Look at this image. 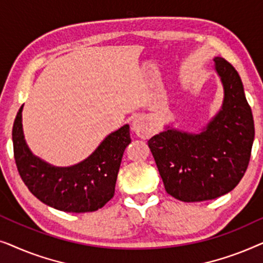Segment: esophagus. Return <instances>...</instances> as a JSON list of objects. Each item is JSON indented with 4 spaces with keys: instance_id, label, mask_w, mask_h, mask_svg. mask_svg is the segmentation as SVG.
Wrapping results in <instances>:
<instances>
[{
    "instance_id": "34e87169",
    "label": "esophagus",
    "mask_w": 263,
    "mask_h": 263,
    "mask_svg": "<svg viewBox=\"0 0 263 263\" xmlns=\"http://www.w3.org/2000/svg\"><path fill=\"white\" fill-rule=\"evenodd\" d=\"M132 129L133 132L135 133L139 138L146 139L149 138L151 134H152V130H151V127L147 123V121L142 117H136L132 122Z\"/></svg>"
}]
</instances>
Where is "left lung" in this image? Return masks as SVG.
<instances>
[{
	"label": "left lung",
	"mask_w": 263,
	"mask_h": 263,
	"mask_svg": "<svg viewBox=\"0 0 263 263\" xmlns=\"http://www.w3.org/2000/svg\"><path fill=\"white\" fill-rule=\"evenodd\" d=\"M214 63L225 96L213 121L200 134L167 129L148 140L165 190L183 202L225 195L249 165L255 128L242 80L225 59L215 57Z\"/></svg>",
	"instance_id": "obj_1"
}]
</instances>
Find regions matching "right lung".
Here are the masks:
<instances>
[{
  "instance_id": "1",
  "label": "right lung",
  "mask_w": 263,
  "mask_h": 263,
  "mask_svg": "<svg viewBox=\"0 0 263 263\" xmlns=\"http://www.w3.org/2000/svg\"><path fill=\"white\" fill-rule=\"evenodd\" d=\"M23 106L14 121L12 136L17 171L28 190L48 206L71 213L95 212L109 202L115 194L123 152L132 141L129 125L110 134L80 164L55 167L34 157L25 142Z\"/></svg>"
}]
</instances>
